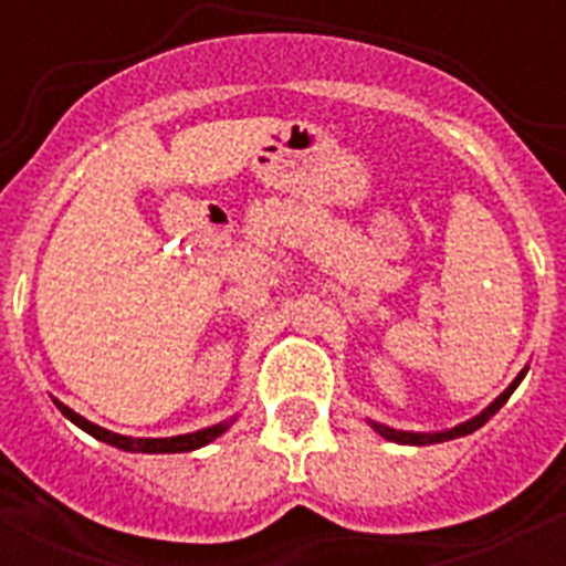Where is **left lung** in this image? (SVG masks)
Returning a JSON list of instances; mask_svg holds the SVG:
<instances>
[{"mask_svg": "<svg viewBox=\"0 0 566 566\" xmlns=\"http://www.w3.org/2000/svg\"><path fill=\"white\" fill-rule=\"evenodd\" d=\"M524 374H527V368H524V371L518 374V377L507 385V391L499 394V397L493 399V402H490L482 413H476V417L468 419V422L457 424V428H451V431H439V433H413V431H397V428H388V424H379V422H371V428H374V431L379 433V437L388 439V442H399V444H437V442H448V439L468 437V433L479 431V428H482V424L488 422V419L493 417V413H496L504 402H507L510 394L516 391L518 382H522V379H524Z\"/></svg>", "mask_w": 566, "mask_h": 566, "instance_id": "left-lung-1", "label": "left lung"}]
</instances>
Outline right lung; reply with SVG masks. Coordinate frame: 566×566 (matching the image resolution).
Returning a JSON list of instances; mask_svg holds the SVG:
<instances>
[{"instance_id": "add662e5", "label": "right lung", "mask_w": 566, "mask_h": 566, "mask_svg": "<svg viewBox=\"0 0 566 566\" xmlns=\"http://www.w3.org/2000/svg\"><path fill=\"white\" fill-rule=\"evenodd\" d=\"M53 402H56V408L64 413V417L70 419V422L78 424V428H82V431H87L90 437H96L98 442H107V444H113V448H122V451H129V453H187V451H198V448H203V444H209L212 439L221 437L229 424H232V422H218V424H209V428H203V431L181 433V437H164V439L122 437V433L107 431V428H102V424L87 422V419L78 417L76 411H70L67 405L59 402V399H53Z\"/></svg>"}]
</instances>
